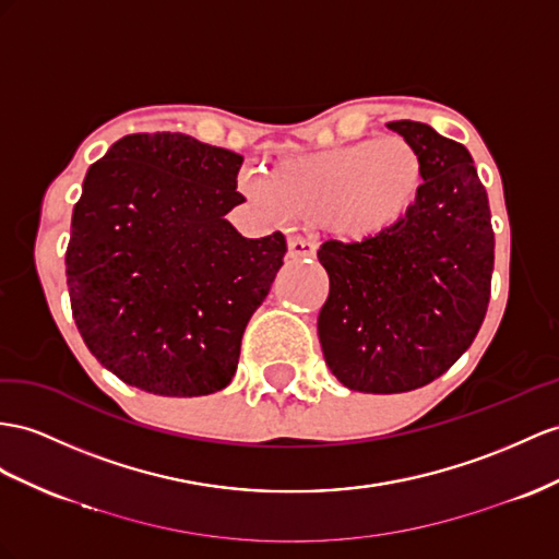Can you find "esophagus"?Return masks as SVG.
<instances>
[{"label": "esophagus", "mask_w": 559, "mask_h": 559, "mask_svg": "<svg viewBox=\"0 0 559 559\" xmlns=\"http://www.w3.org/2000/svg\"><path fill=\"white\" fill-rule=\"evenodd\" d=\"M288 254L293 257V260H309V257H317V246L305 238H290Z\"/></svg>", "instance_id": "esophagus-1"}]
</instances>
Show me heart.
I'll return each mask as SVG.
<instances>
[{"label": "heart", "mask_w": 559, "mask_h": 559, "mask_svg": "<svg viewBox=\"0 0 559 559\" xmlns=\"http://www.w3.org/2000/svg\"><path fill=\"white\" fill-rule=\"evenodd\" d=\"M420 186L423 163L413 143L382 136L283 157L269 181H246L242 191L269 212L319 224L337 240L366 242L408 217Z\"/></svg>", "instance_id": "obj_1"}]
</instances>
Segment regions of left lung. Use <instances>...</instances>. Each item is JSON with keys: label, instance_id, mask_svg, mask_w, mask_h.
<instances>
[{"label": "left lung", "instance_id": "left-lung-1", "mask_svg": "<svg viewBox=\"0 0 559 559\" xmlns=\"http://www.w3.org/2000/svg\"><path fill=\"white\" fill-rule=\"evenodd\" d=\"M418 151L423 186L408 217L376 240H328L331 293L319 342L347 390L425 388L461 359L486 317L493 228L486 189L463 143L413 120L388 122Z\"/></svg>", "mask_w": 559, "mask_h": 559}]
</instances>
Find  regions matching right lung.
Segmentation results:
<instances>
[{
	"mask_svg": "<svg viewBox=\"0 0 559 559\" xmlns=\"http://www.w3.org/2000/svg\"><path fill=\"white\" fill-rule=\"evenodd\" d=\"M242 155L189 134H130L82 183L66 276L84 345L160 396H203L236 376L240 340L283 266L285 238L240 236Z\"/></svg>",
	"mask_w": 559,
	"mask_h": 559,
	"instance_id": "add662e5",
	"label": "right lung"
}]
</instances>
